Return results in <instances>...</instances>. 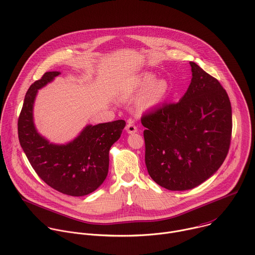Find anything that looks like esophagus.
Segmentation results:
<instances>
[{
	"label": "esophagus",
	"mask_w": 255,
	"mask_h": 255,
	"mask_svg": "<svg viewBox=\"0 0 255 255\" xmlns=\"http://www.w3.org/2000/svg\"><path fill=\"white\" fill-rule=\"evenodd\" d=\"M126 131L129 133V134H132V133H136L138 131V128L137 126L132 122H128V124L126 125Z\"/></svg>",
	"instance_id": "1"
}]
</instances>
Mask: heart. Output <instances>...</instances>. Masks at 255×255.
Returning a JSON list of instances; mask_svg holds the SVG:
<instances>
[{
	"instance_id": "heart-1",
	"label": "heart",
	"mask_w": 255,
	"mask_h": 255,
	"mask_svg": "<svg viewBox=\"0 0 255 255\" xmlns=\"http://www.w3.org/2000/svg\"><path fill=\"white\" fill-rule=\"evenodd\" d=\"M156 80L155 76L146 74L137 79L131 85L129 94H139L143 91L145 93L139 101V108L142 110L151 109L160 104L168 92V84L165 80Z\"/></svg>"
}]
</instances>
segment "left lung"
Returning <instances> with one entry per match:
<instances>
[{
	"instance_id": "obj_1",
	"label": "left lung",
	"mask_w": 255,
	"mask_h": 255,
	"mask_svg": "<svg viewBox=\"0 0 255 255\" xmlns=\"http://www.w3.org/2000/svg\"><path fill=\"white\" fill-rule=\"evenodd\" d=\"M192 79L176 103H163L141 118L150 177L171 191L192 189L225 160L231 140L229 97L217 79L190 62Z\"/></svg>"
}]
</instances>
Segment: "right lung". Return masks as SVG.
<instances>
[{"instance_id":"obj_1","label":"right lung","mask_w":255,"mask_h":255,"mask_svg":"<svg viewBox=\"0 0 255 255\" xmlns=\"http://www.w3.org/2000/svg\"><path fill=\"white\" fill-rule=\"evenodd\" d=\"M60 72H46L28 89L18 120V135L30 164L38 176L53 189L70 196L95 191L106 179L109 150L120 138L126 123L116 120L88 125L66 145L50 143L36 130L33 107L37 92Z\"/></svg>"}]
</instances>
